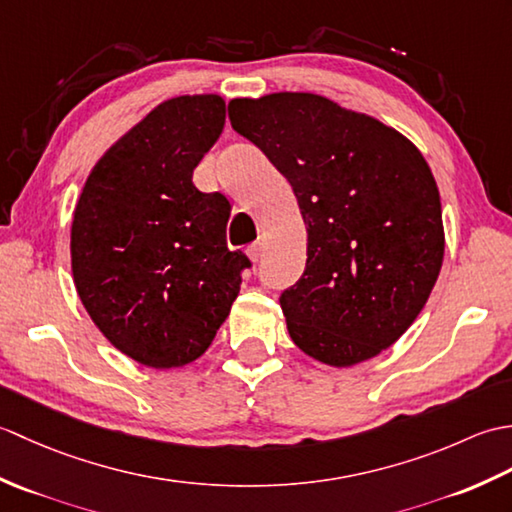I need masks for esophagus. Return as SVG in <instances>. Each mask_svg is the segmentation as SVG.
<instances>
[{
    "label": "esophagus",
    "instance_id": "esophagus-1",
    "mask_svg": "<svg viewBox=\"0 0 512 512\" xmlns=\"http://www.w3.org/2000/svg\"><path fill=\"white\" fill-rule=\"evenodd\" d=\"M246 255H248V259L253 264H257L259 259L264 257V246L262 244H253V246H248V250H246Z\"/></svg>",
    "mask_w": 512,
    "mask_h": 512
}]
</instances>
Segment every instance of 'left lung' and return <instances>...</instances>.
Wrapping results in <instances>:
<instances>
[{
	"instance_id": "1",
	"label": "left lung",
	"mask_w": 512,
	"mask_h": 512,
	"mask_svg": "<svg viewBox=\"0 0 512 512\" xmlns=\"http://www.w3.org/2000/svg\"><path fill=\"white\" fill-rule=\"evenodd\" d=\"M228 116L290 182L306 224V270L279 299L290 339L330 367L378 356L416 321L442 268L427 160L398 129L312 92L233 99Z\"/></svg>"
}]
</instances>
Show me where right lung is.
<instances>
[{
  "label": "right lung",
  "instance_id": "1",
  "mask_svg": "<svg viewBox=\"0 0 512 512\" xmlns=\"http://www.w3.org/2000/svg\"><path fill=\"white\" fill-rule=\"evenodd\" d=\"M224 123L217 94L162 101L96 160L74 206L79 299L105 339L145 367H184L209 350L250 266L226 246L228 200L191 180Z\"/></svg>",
  "mask_w": 512,
  "mask_h": 512
}]
</instances>
